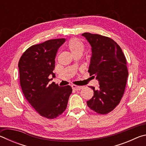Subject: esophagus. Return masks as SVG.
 Returning <instances> with one entry per match:
<instances>
[{"instance_id":"esophagus-1","label":"esophagus","mask_w":146,"mask_h":146,"mask_svg":"<svg viewBox=\"0 0 146 146\" xmlns=\"http://www.w3.org/2000/svg\"><path fill=\"white\" fill-rule=\"evenodd\" d=\"M71 87H72L73 90H76V91L80 90L82 88V87H81V86H76V85H72V86H71Z\"/></svg>"}]
</instances>
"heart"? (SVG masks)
<instances>
[{
	"mask_svg": "<svg viewBox=\"0 0 146 146\" xmlns=\"http://www.w3.org/2000/svg\"><path fill=\"white\" fill-rule=\"evenodd\" d=\"M68 47L73 55L82 54L84 50V44L80 39L73 38L68 42Z\"/></svg>",
	"mask_w": 146,
	"mask_h": 146,
	"instance_id": "obj_1",
	"label": "heart"
}]
</instances>
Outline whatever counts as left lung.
I'll list each match as a JSON object with an SVG mask.
<instances>
[{
	"mask_svg": "<svg viewBox=\"0 0 146 146\" xmlns=\"http://www.w3.org/2000/svg\"><path fill=\"white\" fill-rule=\"evenodd\" d=\"M82 35L92 51L88 72L99 82L98 90L90 87L94 95L87 105L98 114H107L118 105L124 93L128 76L126 58L120 47L111 38L90 33Z\"/></svg>",
	"mask_w": 146,
	"mask_h": 146,
	"instance_id": "left-lung-1",
	"label": "left lung"
}]
</instances>
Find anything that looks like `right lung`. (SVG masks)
I'll return each instance as SVG.
<instances>
[{
    "mask_svg": "<svg viewBox=\"0 0 146 146\" xmlns=\"http://www.w3.org/2000/svg\"><path fill=\"white\" fill-rule=\"evenodd\" d=\"M65 38L48 40L26 49L19 62L20 84L24 95L42 117L53 119L67 108L72 93L70 86L60 87L55 82L49 84L51 75L55 77V58L58 49Z\"/></svg>",
    "mask_w": 146,
    "mask_h": 146,
    "instance_id": "1",
    "label": "right lung"
}]
</instances>
